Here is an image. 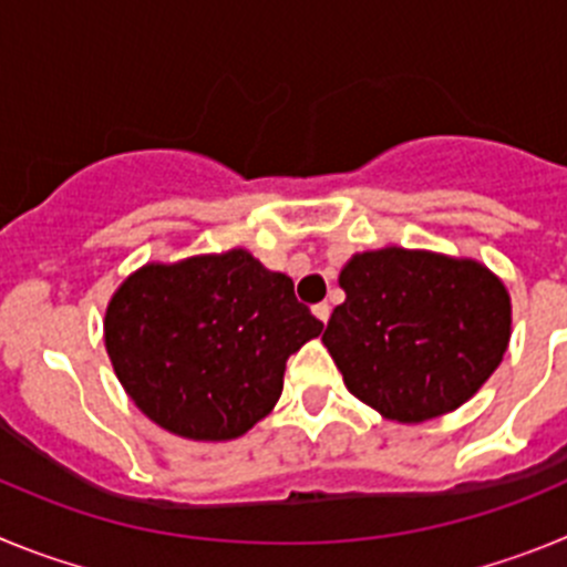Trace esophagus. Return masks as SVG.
Instances as JSON below:
<instances>
[{
    "label": "esophagus",
    "instance_id": "34e87169",
    "mask_svg": "<svg viewBox=\"0 0 567 567\" xmlns=\"http://www.w3.org/2000/svg\"><path fill=\"white\" fill-rule=\"evenodd\" d=\"M312 312H315V318L320 320V323H327L329 315H332V309H329V303H315Z\"/></svg>",
    "mask_w": 567,
    "mask_h": 567
}]
</instances>
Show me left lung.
<instances>
[{
	"label": "left lung",
	"instance_id": "1",
	"mask_svg": "<svg viewBox=\"0 0 567 567\" xmlns=\"http://www.w3.org/2000/svg\"><path fill=\"white\" fill-rule=\"evenodd\" d=\"M338 280L346 300L323 346L346 389L383 417L454 412L508 349L511 298L477 260L389 247L354 255Z\"/></svg>",
	"mask_w": 567,
	"mask_h": 567
}]
</instances>
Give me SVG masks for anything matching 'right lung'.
I'll return each instance as SVG.
<instances>
[{
	"label": "right lung",
	"instance_id": "add662e5",
	"mask_svg": "<svg viewBox=\"0 0 567 567\" xmlns=\"http://www.w3.org/2000/svg\"><path fill=\"white\" fill-rule=\"evenodd\" d=\"M323 323L247 249L147 264L110 298L104 346L124 392L167 432L235 440L272 412L289 354Z\"/></svg>",
	"mask_w": 567,
	"mask_h": 567
}]
</instances>
